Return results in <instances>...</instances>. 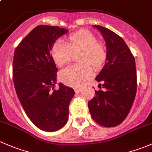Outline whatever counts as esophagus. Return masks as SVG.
I'll return each mask as SVG.
<instances>
[{
	"label": "esophagus",
	"mask_w": 152,
	"mask_h": 152,
	"mask_svg": "<svg viewBox=\"0 0 152 152\" xmlns=\"http://www.w3.org/2000/svg\"><path fill=\"white\" fill-rule=\"evenodd\" d=\"M75 92L76 93H80L81 92V91H82V90H81V88H75Z\"/></svg>",
	"instance_id": "obj_1"
}]
</instances>
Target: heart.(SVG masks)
I'll use <instances>...</instances> for the list:
<instances>
[{"label": "heart", "instance_id": "b5f03b06", "mask_svg": "<svg viewBox=\"0 0 152 152\" xmlns=\"http://www.w3.org/2000/svg\"><path fill=\"white\" fill-rule=\"evenodd\" d=\"M78 55L77 61L80 63L62 69L59 72V80L64 85L79 88L91 78L92 70L101 68L107 58V49L97 37L87 29L78 31L67 39V44L57 41L53 45L51 54L56 64L59 67L68 64L73 55Z\"/></svg>", "mask_w": 152, "mask_h": 152}]
</instances>
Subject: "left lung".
<instances>
[{"label": "left lung", "instance_id": "obj_1", "mask_svg": "<svg viewBox=\"0 0 152 152\" xmlns=\"http://www.w3.org/2000/svg\"><path fill=\"white\" fill-rule=\"evenodd\" d=\"M93 26L99 30L105 41L107 58L96 77V80L103 82L104 91H95L96 96L88 102V108L96 123L104 127H114L124 121L134 101L135 59L121 37L105 27Z\"/></svg>", "mask_w": 152, "mask_h": 152}]
</instances>
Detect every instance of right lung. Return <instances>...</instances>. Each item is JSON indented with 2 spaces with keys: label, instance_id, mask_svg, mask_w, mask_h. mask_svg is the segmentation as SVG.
Listing matches in <instances>:
<instances>
[{
  "label": "right lung",
  "instance_id": "right-lung-1",
  "mask_svg": "<svg viewBox=\"0 0 152 152\" xmlns=\"http://www.w3.org/2000/svg\"><path fill=\"white\" fill-rule=\"evenodd\" d=\"M68 32L59 26L39 25L20 42L14 53L12 78L18 99L29 120L39 129L56 132L67 123L73 88L56 84L53 45Z\"/></svg>",
  "mask_w": 152,
  "mask_h": 152
}]
</instances>
